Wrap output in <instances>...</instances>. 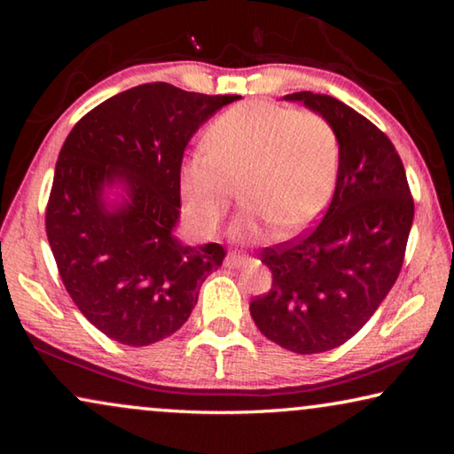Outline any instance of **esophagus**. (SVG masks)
Returning a JSON list of instances; mask_svg holds the SVG:
<instances>
[{
  "label": "esophagus",
  "mask_w": 454,
  "mask_h": 454,
  "mask_svg": "<svg viewBox=\"0 0 454 454\" xmlns=\"http://www.w3.org/2000/svg\"><path fill=\"white\" fill-rule=\"evenodd\" d=\"M250 262H252L250 256L240 254V252H230L226 260H224V266L226 268H244V266H248Z\"/></svg>",
  "instance_id": "34e87169"
}]
</instances>
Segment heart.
Instances as JSON below:
<instances>
[{
	"mask_svg": "<svg viewBox=\"0 0 454 454\" xmlns=\"http://www.w3.org/2000/svg\"><path fill=\"white\" fill-rule=\"evenodd\" d=\"M338 168L340 144L325 116L250 99L216 118L206 148L184 158V212L198 232L214 234L242 186L248 208L234 224L238 240H264L274 228L296 236L325 212Z\"/></svg>",
	"mask_w": 454,
	"mask_h": 454,
	"instance_id": "b5f03b06",
	"label": "heart"
}]
</instances>
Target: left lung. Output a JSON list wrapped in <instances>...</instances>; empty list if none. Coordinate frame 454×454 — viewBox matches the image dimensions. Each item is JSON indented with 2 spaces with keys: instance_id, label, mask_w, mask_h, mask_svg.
I'll return each mask as SVG.
<instances>
[{
  "instance_id": "left-lung-1",
  "label": "left lung",
  "mask_w": 454,
  "mask_h": 454,
  "mask_svg": "<svg viewBox=\"0 0 454 454\" xmlns=\"http://www.w3.org/2000/svg\"><path fill=\"white\" fill-rule=\"evenodd\" d=\"M325 116L340 144L334 196L317 228L266 248L272 288L250 304L268 340L296 355L340 347L363 328L403 268L414 202L393 142L340 99L284 96Z\"/></svg>"
}]
</instances>
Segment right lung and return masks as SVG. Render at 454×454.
<instances>
[{"label": "right lung", "mask_w": 454, "mask_h": 454, "mask_svg": "<svg viewBox=\"0 0 454 454\" xmlns=\"http://www.w3.org/2000/svg\"><path fill=\"white\" fill-rule=\"evenodd\" d=\"M238 98L142 83L96 106L61 145L45 232L67 294L112 340L148 347L174 334L222 266L220 244L176 234L178 174L190 137Z\"/></svg>", "instance_id": "obj_1"}]
</instances>
